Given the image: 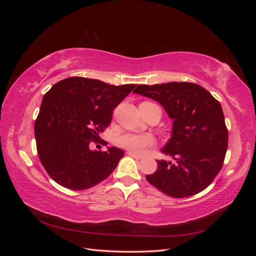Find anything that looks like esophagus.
Returning <instances> with one entry per match:
<instances>
[{
	"label": "esophagus",
	"instance_id": "obj_1",
	"mask_svg": "<svg viewBox=\"0 0 256 256\" xmlns=\"http://www.w3.org/2000/svg\"><path fill=\"white\" fill-rule=\"evenodd\" d=\"M127 154L128 156H131V157H134V158H136V159H141L142 158V156H140V154H136V152H127Z\"/></svg>",
	"mask_w": 256,
	"mask_h": 256
}]
</instances>
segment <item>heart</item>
I'll list each match as a JSON object with an SVG mask.
<instances>
[{
  "mask_svg": "<svg viewBox=\"0 0 256 256\" xmlns=\"http://www.w3.org/2000/svg\"><path fill=\"white\" fill-rule=\"evenodd\" d=\"M118 143L124 148L136 154H141L145 148L154 144V138L150 134H126L120 136Z\"/></svg>",
  "mask_w": 256,
  "mask_h": 256,
  "instance_id": "obj_1",
  "label": "heart"
}]
</instances>
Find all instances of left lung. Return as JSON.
I'll use <instances>...</instances> for the list:
<instances>
[{
	"label": "left lung",
	"mask_w": 256,
	"mask_h": 256,
	"mask_svg": "<svg viewBox=\"0 0 256 256\" xmlns=\"http://www.w3.org/2000/svg\"><path fill=\"white\" fill-rule=\"evenodd\" d=\"M136 94L156 100L173 120L172 134L158 168L146 180L164 194L188 198L206 189L218 175L228 150V131L220 102L190 82L142 84Z\"/></svg>",
	"instance_id": "1"
}]
</instances>
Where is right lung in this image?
Instances as JSON below:
<instances>
[{
  "mask_svg": "<svg viewBox=\"0 0 256 256\" xmlns=\"http://www.w3.org/2000/svg\"><path fill=\"white\" fill-rule=\"evenodd\" d=\"M136 86L72 76L46 92L34 132L38 156L54 182L70 190H85L111 175L124 152L115 146L92 150L90 143L99 140L113 110Z\"/></svg>",
  "mask_w": 256,
  "mask_h": 256,
  "instance_id": "1",
  "label": "right lung"
}]
</instances>
